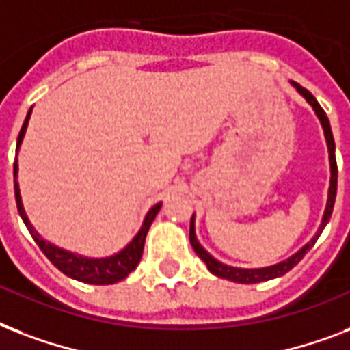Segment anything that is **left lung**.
<instances>
[{
	"label": "left lung",
	"mask_w": 350,
	"mask_h": 350,
	"mask_svg": "<svg viewBox=\"0 0 350 350\" xmlns=\"http://www.w3.org/2000/svg\"><path fill=\"white\" fill-rule=\"evenodd\" d=\"M292 85L296 88V91L301 94L303 98L307 100L308 104L312 105L314 113L321 122V127H323V135L325 140H327V150H329V164H330V184H329V197H327V206H325L323 219H321V224H319L318 232L314 235L312 239L308 241L307 245L301 246L296 254H292L291 257H286L283 261L275 262V265H270V267H262V268H239V267H230V265H224V262L217 261L212 254L200 246V243L197 241V235H195V215L191 217V223H189V243L193 246L195 254L206 262L208 270L217 275V278L228 279V281H234V283H243V285H252V283H261V281H268V279H275L285 275L286 272H291L292 268L296 267L297 262L301 261L305 254H307L310 248L314 246V243L318 241V237L321 235L323 228L329 223L330 215H332V208H334V200H336V188H338V166H336V144H334V137H332V129H330V122L325 115V111L321 109V105L318 104V100L314 98L312 94L308 93L307 89L301 88L299 83L292 82Z\"/></svg>",
	"instance_id": "left-lung-1"
}]
</instances>
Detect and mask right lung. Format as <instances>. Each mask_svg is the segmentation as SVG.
I'll list each match as a JSON object with an SVG mask.
<instances>
[{"instance_id": "right-lung-1", "label": "right lung", "mask_w": 350, "mask_h": 350, "mask_svg": "<svg viewBox=\"0 0 350 350\" xmlns=\"http://www.w3.org/2000/svg\"><path fill=\"white\" fill-rule=\"evenodd\" d=\"M32 107L29 109L25 116V122L21 126V131L18 135V142H16V153L20 151V146L23 142V137H25L27 126H29V118H31ZM14 193H16V204H18V212H20L23 223L31 232L32 239L36 241V245L42 248V252L49 257V261L53 262L54 267L58 268L59 272H64L65 275L77 279V281H82V283H89V285H113V283H118L124 278H127L129 273L137 268V265L140 262V257H142V252H144V241L146 235H148V230H150L151 223L155 221L157 213L161 212L162 202H157L150 212L146 213L144 223L138 230V234L131 239V243L122 248L120 252H116L113 256L107 257H88L80 256V254H75L71 250H65V248H59V246L49 243L38 234L34 226L31 224L29 217H27L25 208H23V202H21V193H20V184H18V157L14 161Z\"/></svg>"}]
</instances>
